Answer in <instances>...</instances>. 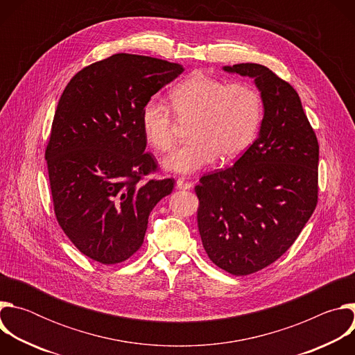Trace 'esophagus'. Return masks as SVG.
Returning a JSON list of instances; mask_svg holds the SVG:
<instances>
[{
	"label": "esophagus",
	"instance_id": "obj_1",
	"mask_svg": "<svg viewBox=\"0 0 355 355\" xmlns=\"http://www.w3.org/2000/svg\"><path fill=\"white\" fill-rule=\"evenodd\" d=\"M175 185H177V188H178V189H182V191H188V189H191V188H192V184H191V182H188V181H185L184 178H178Z\"/></svg>",
	"mask_w": 355,
	"mask_h": 355
}]
</instances>
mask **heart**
Instances as JSON below:
<instances>
[{"instance_id": "1", "label": "heart", "mask_w": 355, "mask_h": 355, "mask_svg": "<svg viewBox=\"0 0 355 355\" xmlns=\"http://www.w3.org/2000/svg\"><path fill=\"white\" fill-rule=\"evenodd\" d=\"M171 107L181 122H189L187 144L163 160L164 170L189 175L212 164L219 156L232 160L254 141L263 121V98L247 83L227 84L195 73L170 92ZM141 129L147 141L160 151L175 143V121L170 108L151 99L141 110Z\"/></svg>"}]
</instances>
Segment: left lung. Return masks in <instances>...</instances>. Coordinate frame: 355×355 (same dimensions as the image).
<instances>
[{
    "label": "left lung",
    "mask_w": 355,
    "mask_h": 355,
    "mask_svg": "<svg viewBox=\"0 0 355 355\" xmlns=\"http://www.w3.org/2000/svg\"><path fill=\"white\" fill-rule=\"evenodd\" d=\"M223 71L254 80L264 114L243 156L200 178L198 229L218 267L248 275L278 260L312 216L319 144L297 92L270 69L240 63Z\"/></svg>",
    "instance_id": "left-lung-1"
}]
</instances>
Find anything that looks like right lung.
Wrapping results in <instances>:
<instances>
[{
    "instance_id": "1",
    "label": "right lung",
    "mask_w": 355,
    "mask_h": 355,
    "mask_svg": "<svg viewBox=\"0 0 355 355\" xmlns=\"http://www.w3.org/2000/svg\"><path fill=\"white\" fill-rule=\"evenodd\" d=\"M184 67L118 53L78 71L64 88L46 148L59 225L87 257L128 260L144 240L148 216L174 178L140 182L157 168L144 153L141 110Z\"/></svg>"
}]
</instances>
